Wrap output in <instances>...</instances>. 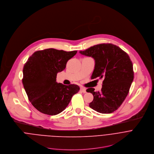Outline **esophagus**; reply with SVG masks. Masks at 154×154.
I'll return each mask as SVG.
<instances>
[{
    "instance_id": "obj_1",
    "label": "esophagus",
    "mask_w": 154,
    "mask_h": 154,
    "mask_svg": "<svg viewBox=\"0 0 154 154\" xmlns=\"http://www.w3.org/2000/svg\"><path fill=\"white\" fill-rule=\"evenodd\" d=\"M80 91L81 92H82V93H85V92H86V88H84V87H81L80 88Z\"/></svg>"
}]
</instances>
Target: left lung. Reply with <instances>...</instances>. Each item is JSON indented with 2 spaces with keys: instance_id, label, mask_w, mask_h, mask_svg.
<instances>
[{
  "instance_id": "obj_1",
  "label": "left lung",
  "mask_w": 154,
  "mask_h": 154,
  "mask_svg": "<svg viewBox=\"0 0 154 154\" xmlns=\"http://www.w3.org/2000/svg\"><path fill=\"white\" fill-rule=\"evenodd\" d=\"M79 53L95 60V69L91 79L103 78L100 91L87 89L94 95L89 106L101 113L117 110L128 95L134 78L133 64L129 55L112 44H101Z\"/></svg>"
}]
</instances>
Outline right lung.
Here are the masks:
<instances>
[{
    "label": "right lung",
    "instance_id": "1",
    "mask_svg": "<svg viewBox=\"0 0 154 154\" xmlns=\"http://www.w3.org/2000/svg\"><path fill=\"white\" fill-rule=\"evenodd\" d=\"M77 51L48 48L35 52L23 69L22 83L29 101L39 112L48 115L62 112L79 90L75 84L56 82L58 72L66 69L67 61Z\"/></svg>",
    "mask_w": 154,
    "mask_h": 154
}]
</instances>
